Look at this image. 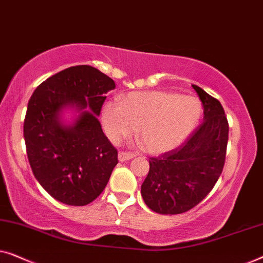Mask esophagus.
<instances>
[{
  "label": "esophagus",
  "mask_w": 263,
  "mask_h": 263,
  "mask_svg": "<svg viewBox=\"0 0 263 263\" xmlns=\"http://www.w3.org/2000/svg\"><path fill=\"white\" fill-rule=\"evenodd\" d=\"M134 156H135L134 153L124 152V151H122V152L118 153V160H120V161L129 160V159H132V158H134Z\"/></svg>",
  "instance_id": "1"
}]
</instances>
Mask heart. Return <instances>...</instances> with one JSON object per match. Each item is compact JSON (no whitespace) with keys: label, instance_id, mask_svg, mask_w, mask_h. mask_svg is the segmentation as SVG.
I'll return each instance as SVG.
<instances>
[{"label":"heart","instance_id":"obj_1","mask_svg":"<svg viewBox=\"0 0 263 263\" xmlns=\"http://www.w3.org/2000/svg\"><path fill=\"white\" fill-rule=\"evenodd\" d=\"M201 116L199 100L164 91L133 92L121 103L110 102L103 109V124L111 141L136 138L148 153L159 154L177 147Z\"/></svg>","mask_w":263,"mask_h":263}]
</instances>
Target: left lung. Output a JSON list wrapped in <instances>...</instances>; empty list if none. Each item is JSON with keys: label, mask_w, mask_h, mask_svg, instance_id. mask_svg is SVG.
Here are the masks:
<instances>
[{"label": "left lung", "mask_w": 263, "mask_h": 263, "mask_svg": "<svg viewBox=\"0 0 263 263\" xmlns=\"http://www.w3.org/2000/svg\"><path fill=\"white\" fill-rule=\"evenodd\" d=\"M203 106V122L177 148L149 158L141 195L151 210L179 214L197 206L220 177L226 158L229 122L214 97L193 85Z\"/></svg>", "instance_id": "8db88e82"}]
</instances>
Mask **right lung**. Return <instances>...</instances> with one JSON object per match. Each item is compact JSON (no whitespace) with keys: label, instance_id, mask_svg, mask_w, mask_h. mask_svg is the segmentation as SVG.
Returning <instances> with one entry per match:
<instances>
[{"label":"right lung","instance_id":"1","mask_svg":"<svg viewBox=\"0 0 263 263\" xmlns=\"http://www.w3.org/2000/svg\"><path fill=\"white\" fill-rule=\"evenodd\" d=\"M115 81L91 66L61 70L35 88L27 105L24 138L28 163L43 188L60 202L85 206L98 197L118 163V152L103 133L99 116ZM82 112L66 127L59 111Z\"/></svg>","mask_w":263,"mask_h":263}]
</instances>
